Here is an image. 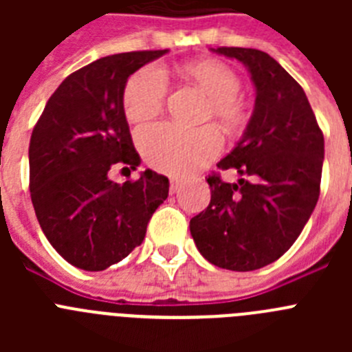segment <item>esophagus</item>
I'll return each instance as SVG.
<instances>
[{
    "label": "esophagus",
    "instance_id": "esophagus-1",
    "mask_svg": "<svg viewBox=\"0 0 352 352\" xmlns=\"http://www.w3.org/2000/svg\"><path fill=\"white\" fill-rule=\"evenodd\" d=\"M169 183H170V192H173V194L178 190L179 186H182V179H179V178H170Z\"/></svg>",
    "mask_w": 352,
    "mask_h": 352
}]
</instances>
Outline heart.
Returning a JSON list of instances; mask_svg holds the SVG:
<instances>
[{
	"label": "heart",
	"mask_w": 352,
	"mask_h": 352,
	"mask_svg": "<svg viewBox=\"0 0 352 352\" xmlns=\"http://www.w3.org/2000/svg\"><path fill=\"white\" fill-rule=\"evenodd\" d=\"M208 100V118H214L227 132H238L247 125L250 105L239 95L241 77L222 61H195L183 67ZM169 82L157 67H144L129 79L123 91V109L130 121H146L157 116L166 104ZM222 133L214 125L185 129L173 123H158L139 132V146L149 166L162 173L182 176L197 170L222 149Z\"/></svg>",
	"instance_id": "obj_1"
}]
</instances>
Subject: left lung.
Segmentation results:
<instances>
[{"instance_id": "obj_1", "label": "left lung", "mask_w": 352, "mask_h": 352, "mask_svg": "<svg viewBox=\"0 0 352 352\" xmlns=\"http://www.w3.org/2000/svg\"><path fill=\"white\" fill-rule=\"evenodd\" d=\"M214 52L248 68L256 107L241 141L219 162L243 178L208 176L211 201L190 220V232L211 264L252 272L284 256L309 222L321 192L324 138L303 88L272 56L245 47Z\"/></svg>"}]
</instances>
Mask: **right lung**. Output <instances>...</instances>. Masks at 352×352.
Masks as SVG:
<instances>
[{"instance_id": "right-lung-1", "label": "right lung", "mask_w": 352, "mask_h": 352, "mask_svg": "<svg viewBox=\"0 0 352 352\" xmlns=\"http://www.w3.org/2000/svg\"><path fill=\"white\" fill-rule=\"evenodd\" d=\"M166 52H121L79 68L31 133V203L49 243L77 268L102 272L125 259L169 195V179L155 170L123 185L109 179L114 167L141 164L123 109L126 80Z\"/></svg>"}]
</instances>
